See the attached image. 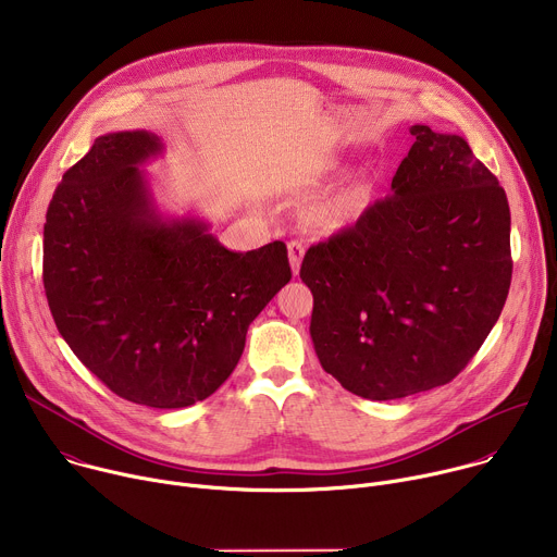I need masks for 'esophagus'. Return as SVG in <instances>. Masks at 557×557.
<instances>
[{"mask_svg":"<svg viewBox=\"0 0 557 557\" xmlns=\"http://www.w3.org/2000/svg\"><path fill=\"white\" fill-rule=\"evenodd\" d=\"M301 260H304V245L293 240L288 243V262H290V271L293 275L299 273V267H301Z\"/></svg>","mask_w":557,"mask_h":557,"instance_id":"obj_1","label":"esophagus"}]
</instances>
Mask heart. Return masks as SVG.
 <instances>
[{
    "instance_id": "heart-1",
    "label": "heart",
    "mask_w": 557,
    "mask_h": 557,
    "mask_svg": "<svg viewBox=\"0 0 557 557\" xmlns=\"http://www.w3.org/2000/svg\"><path fill=\"white\" fill-rule=\"evenodd\" d=\"M348 170L346 158H333V161L326 165V172L333 176H339ZM374 200V185L370 181H357L322 205H317L312 218L326 231H342L357 222L372 205Z\"/></svg>"
}]
</instances>
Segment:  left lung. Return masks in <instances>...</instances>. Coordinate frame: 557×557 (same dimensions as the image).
<instances>
[{
    "instance_id": "obj_1",
    "label": "left lung",
    "mask_w": 557,
    "mask_h": 557,
    "mask_svg": "<svg viewBox=\"0 0 557 557\" xmlns=\"http://www.w3.org/2000/svg\"><path fill=\"white\" fill-rule=\"evenodd\" d=\"M417 138L355 226L308 249L310 337L348 392L392 401L449 383L498 322L511 215L498 178L458 134Z\"/></svg>"
}]
</instances>
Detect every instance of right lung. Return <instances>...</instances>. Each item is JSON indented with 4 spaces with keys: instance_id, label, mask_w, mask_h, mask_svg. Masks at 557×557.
Here are the masks:
<instances>
[{
    "instance_id": "1",
    "label": "right lung",
    "mask_w": 557,
    "mask_h": 557,
    "mask_svg": "<svg viewBox=\"0 0 557 557\" xmlns=\"http://www.w3.org/2000/svg\"><path fill=\"white\" fill-rule=\"evenodd\" d=\"M163 153L147 129L110 132L63 174L44 288L78 361L123 399L174 410L228 379L290 267L284 243L228 251L200 215L161 211L143 165Z\"/></svg>"
}]
</instances>
